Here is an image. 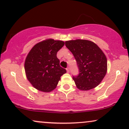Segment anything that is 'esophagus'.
<instances>
[{
  "instance_id": "obj_1",
  "label": "esophagus",
  "mask_w": 129,
  "mask_h": 129,
  "mask_svg": "<svg viewBox=\"0 0 129 129\" xmlns=\"http://www.w3.org/2000/svg\"><path fill=\"white\" fill-rule=\"evenodd\" d=\"M66 71H67V72H68V73L69 72V71H70V70H69V67H68V68H66Z\"/></svg>"
}]
</instances>
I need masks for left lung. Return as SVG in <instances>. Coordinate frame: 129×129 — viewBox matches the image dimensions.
Here are the masks:
<instances>
[{
    "instance_id": "obj_1",
    "label": "left lung",
    "mask_w": 129,
    "mask_h": 129,
    "mask_svg": "<svg viewBox=\"0 0 129 129\" xmlns=\"http://www.w3.org/2000/svg\"><path fill=\"white\" fill-rule=\"evenodd\" d=\"M77 62L79 74L73 76L77 88L88 91L97 86L107 71V60L104 53L96 44L89 40H70L65 42Z\"/></svg>"
}]
</instances>
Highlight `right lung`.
I'll return each mask as SVG.
<instances>
[{"label":"right lung","instance_id":"1","mask_svg":"<svg viewBox=\"0 0 129 129\" xmlns=\"http://www.w3.org/2000/svg\"><path fill=\"white\" fill-rule=\"evenodd\" d=\"M64 45L60 40L48 39L32 48L25 61L26 78L40 91L49 92L56 88L66 70L60 66L57 53Z\"/></svg>","mask_w":129,"mask_h":129}]
</instances>
